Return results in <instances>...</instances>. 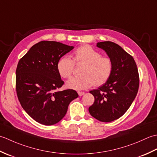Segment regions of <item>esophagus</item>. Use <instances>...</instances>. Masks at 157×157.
I'll return each mask as SVG.
<instances>
[{"instance_id": "34e87169", "label": "esophagus", "mask_w": 157, "mask_h": 157, "mask_svg": "<svg viewBox=\"0 0 157 157\" xmlns=\"http://www.w3.org/2000/svg\"><path fill=\"white\" fill-rule=\"evenodd\" d=\"M78 94H79V96H83V95L84 94V92H78Z\"/></svg>"}]
</instances>
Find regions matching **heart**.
Wrapping results in <instances>:
<instances>
[{"mask_svg":"<svg viewBox=\"0 0 157 157\" xmlns=\"http://www.w3.org/2000/svg\"><path fill=\"white\" fill-rule=\"evenodd\" d=\"M73 61L69 56L61 58L57 63V71L61 77L69 78L71 76L74 63L83 64L80 70L81 76L73 77L66 82L67 88L81 90L93 85L99 86L108 80L112 71L111 59L102 56L101 53L88 45H83L73 53Z\"/></svg>","mask_w":157,"mask_h":157,"instance_id":"b5f03b06","label":"heart"}]
</instances>
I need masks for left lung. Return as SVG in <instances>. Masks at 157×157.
<instances>
[{"label": "left lung", "mask_w": 157, "mask_h": 157, "mask_svg": "<svg viewBox=\"0 0 157 157\" xmlns=\"http://www.w3.org/2000/svg\"><path fill=\"white\" fill-rule=\"evenodd\" d=\"M96 46L111 59L113 68L108 80L90 91L94 102L88 111L98 121L111 122L121 117L135 99L139 87L138 71L134 58L119 45L105 41L98 42Z\"/></svg>", "instance_id": "8db88e82"}]
</instances>
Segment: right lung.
I'll use <instances>...</instances> for the list:
<instances>
[{"instance_id": "right-lung-1", "label": "right lung", "mask_w": 157, "mask_h": 157, "mask_svg": "<svg viewBox=\"0 0 157 157\" xmlns=\"http://www.w3.org/2000/svg\"><path fill=\"white\" fill-rule=\"evenodd\" d=\"M73 48L59 42L41 41L19 60L17 94L23 109L39 123H57L65 117L69 103L78 97L73 90L58 91L64 82L57 71V63Z\"/></svg>"}]
</instances>
